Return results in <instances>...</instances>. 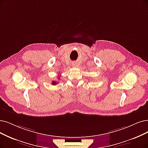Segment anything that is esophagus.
I'll use <instances>...</instances> for the list:
<instances>
[{"label": "esophagus", "mask_w": 148, "mask_h": 148, "mask_svg": "<svg viewBox=\"0 0 148 148\" xmlns=\"http://www.w3.org/2000/svg\"><path fill=\"white\" fill-rule=\"evenodd\" d=\"M73 66H76V64H73Z\"/></svg>", "instance_id": "1"}]
</instances>
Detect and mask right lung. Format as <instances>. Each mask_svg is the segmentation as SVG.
<instances>
[{
	"label": "right lung",
	"instance_id": "add662e5",
	"mask_svg": "<svg viewBox=\"0 0 148 148\" xmlns=\"http://www.w3.org/2000/svg\"><path fill=\"white\" fill-rule=\"evenodd\" d=\"M51 84H52V85H56L57 83H56V81H53Z\"/></svg>",
	"mask_w": 148,
	"mask_h": 148
}]
</instances>
